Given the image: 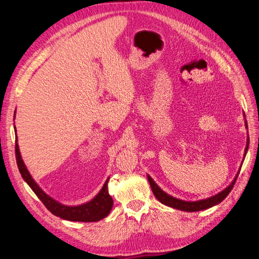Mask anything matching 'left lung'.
I'll use <instances>...</instances> for the list:
<instances>
[{"mask_svg":"<svg viewBox=\"0 0 259 259\" xmlns=\"http://www.w3.org/2000/svg\"><path fill=\"white\" fill-rule=\"evenodd\" d=\"M246 128H247V122H246ZM248 146H249V138H247V146H246V149H245V156H246V152L248 150ZM240 171V170H239ZM239 171L236 176L235 179L233 180V183L230 184L226 189H224L222 192H219V194L214 195L210 198H207V199H202V200H198V201H185V200H181L178 199V198H175L172 196H170L168 194H166L161 188H159V186L155 183V181L152 180V178L150 177L149 175H148V181H149L150 187L152 189L153 195L157 198V199L160 201L161 203L166 206H169L171 208L175 209H179V210H183V211H189V212H194V211H199V210H203V209H208L212 206H216L218 205L219 202H222L225 198H226L229 192L232 191L233 187L236 183V179H237Z\"/></svg>","mask_w":259,"mask_h":259,"instance_id":"1","label":"left lung"}]
</instances>
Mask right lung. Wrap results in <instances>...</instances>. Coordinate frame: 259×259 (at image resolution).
Instances as JSON below:
<instances>
[{"instance_id": "right-lung-1", "label": "right lung", "mask_w": 259, "mask_h": 259, "mask_svg": "<svg viewBox=\"0 0 259 259\" xmlns=\"http://www.w3.org/2000/svg\"><path fill=\"white\" fill-rule=\"evenodd\" d=\"M15 157H16V163H18L22 178L26 181V184L30 186V188L33 191H34V194L37 196L38 199L43 202V205H45L49 210L54 214V216L65 219V221H70V222L92 223V222L101 221V219L107 217L110 213V211H111L112 206H113V200L111 196L109 195V191H108L109 178L107 179L106 183H104L102 189L99 191V194L93 198L92 200L79 206H65V205H62V203L58 202L57 200H54L50 196H48L46 192L37 186L35 181L33 180L29 170L26 169L23 160H22L19 145H18V137L15 138Z\"/></svg>"}]
</instances>
